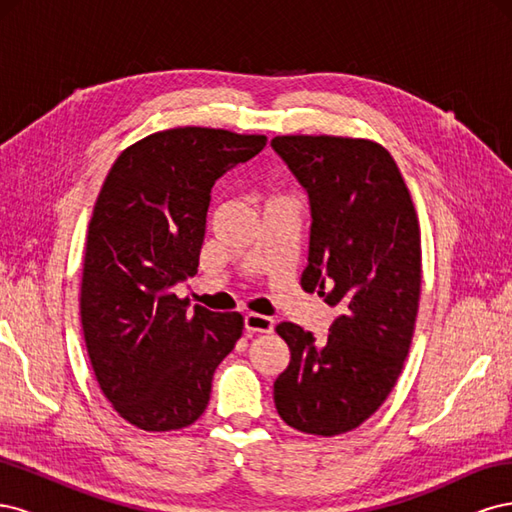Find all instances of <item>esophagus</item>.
<instances>
[{"instance_id":"obj_1","label":"esophagus","mask_w":512,"mask_h":512,"mask_svg":"<svg viewBox=\"0 0 512 512\" xmlns=\"http://www.w3.org/2000/svg\"><path fill=\"white\" fill-rule=\"evenodd\" d=\"M243 324H245V331H250V333H271L273 331V318L262 316V314H247Z\"/></svg>"}]
</instances>
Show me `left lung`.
<instances>
[{
    "label": "left lung",
    "instance_id": "1",
    "mask_svg": "<svg viewBox=\"0 0 512 512\" xmlns=\"http://www.w3.org/2000/svg\"><path fill=\"white\" fill-rule=\"evenodd\" d=\"M271 147L312 213L301 286L339 312L320 342L299 324H277L290 363L273 384L275 408L294 429L337 436L384 404L404 367L421 297V230L378 143L301 134L275 136Z\"/></svg>",
    "mask_w": 512,
    "mask_h": 512
}]
</instances>
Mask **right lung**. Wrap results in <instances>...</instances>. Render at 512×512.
I'll list each match as a JSON object with an SVG mask.
<instances>
[{
    "instance_id": "add662e5",
    "label": "right lung",
    "mask_w": 512,
    "mask_h": 512,
    "mask_svg": "<svg viewBox=\"0 0 512 512\" xmlns=\"http://www.w3.org/2000/svg\"><path fill=\"white\" fill-rule=\"evenodd\" d=\"M267 136L173 128L128 147L108 170L87 230L81 322L91 367L119 416L145 431L192 425L243 331L179 299L198 271L211 188Z\"/></svg>"
}]
</instances>
